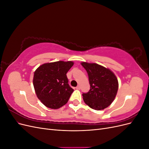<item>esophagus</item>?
Segmentation results:
<instances>
[{
  "mask_svg": "<svg viewBox=\"0 0 149 149\" xmlns=\"http://www.w3.org/2000/svg\"><path fill=\"white\" fill-rule=\"evenodd\" d=\"M80 88H81V87H80V86H79V85L77 86L76 87V89H80Z\"/></svg>",
  "mask_w": 149,
  "mask_h": 149,
  "instance_id": "esophagus-1",
  "label": "esophagus"
}]
</instances>
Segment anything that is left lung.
I'll list each match as a JSON object with an SVG mask.
<instances>
[{
  "instance_id": "obj_1",
  "label": "left lung",
  "mask_w": 149,
  "mask_h": 149,
  "mask_svg": "<svg viewBox=\"0 0 149 149\" xmlns=\"http://www.w3.org/2000/svg\"><path fill=\"white\" fill-rule=\"evenodd\" d=\"M86 70L90 89L83 93V100L88 106L95 110H102L113 102L118 90V81L112 72L96 63L83 62Z\"/></svg>"
}]
</instances>
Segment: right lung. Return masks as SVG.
Here are the masks:
<instances>
[{
  "mask_svg": "<svg viewBox=\"0 0 149 149\" xmlns=\"http://www.w3.org/2000/svg\"><path fill=\"white\" fill-rule=\"evenodd\" d=\"M73 65V61H59L45 63L35 71L36 94L47 107L58 109L68 101L74 89L68 84L66 73Z\"/></svg>",
  "mask_w": 149,
  "mask_h": 149,
  "instance_id": "right-lung-1",
  "label": "right lung"
}]
</instances>
